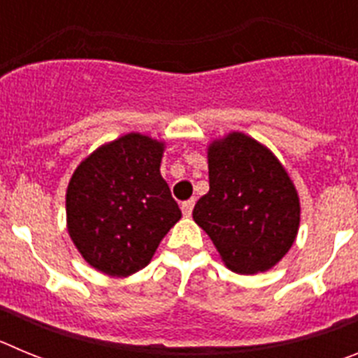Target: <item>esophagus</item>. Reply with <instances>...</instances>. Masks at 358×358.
Instances as JSON below:
<instances>
[{
	"label": "esophagus",
	"instance_id": "obj_1",
	"mask_svg": "<svg viewBox=\"0 0 358 358\" xmlns=\"http://www.w3.org/2000/svg\"><path fill=\"white\" fill-rule=\"evenodd\" d=\"M194 206H195L194 199H189V201L182 202V204H181L182 215H185V217H189V215H192V211H194Z\"/></svg>",
	"mask_w": 358,
	"mask_h": 358
}]
</instances>
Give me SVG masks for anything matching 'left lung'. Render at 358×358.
I'll return each instance as SVG.
<instances>
[{"label": "left lung", "instance_id": "1", "mask_svg": "<svg viewBox=\"0 0 358 358\" xmlns=\"http://www.w3.org/2000/svg\"><path fill=\"white\" fill-rule=\"evenodd\" d=\"M210 192L194 208L224 264L240 274L268 271L292 248L299 197L273 152L242 132L208 148Z\"/></svg>", "mask_w": 358, "mask_h": 358}]
</instances>
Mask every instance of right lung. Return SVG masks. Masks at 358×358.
<instances>
[{
  "instance_id": "right-lung-1",
  "label": "right lung",
  "mask_w": 358,
  "mask_h": 358,
  "mask_svg": "<svg viewBox=\"0 0 358 358\" xmlns=\"http://www.w3.org/2000/svg\"><path fill=\"white\" fill-rule=\"evenodd\" d=\"M164 143L131 132L85 157L66 192L73 243L91 267L131 276L181 218L159 166Z\"/></svg>"
}]
</instances>
